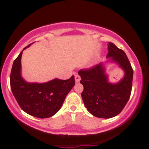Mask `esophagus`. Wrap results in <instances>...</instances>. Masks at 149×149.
I'll return each instance as SVG.
<instances>
[{"instance_id": "1", "label": "esophagus", "mask_w": 149, "mask_h": 149, "mask_svg": "<svg viewBox=\"0 0 149 149\" xmlns=\"http://www.w3.org/2000/svg\"><path fill=\"white\" fill-rule=\"evenodd\" d=\"M75 80H76V83H79L80 80V77L79 75L76 74V76H75Z\"/></svg>"}]
</instances>
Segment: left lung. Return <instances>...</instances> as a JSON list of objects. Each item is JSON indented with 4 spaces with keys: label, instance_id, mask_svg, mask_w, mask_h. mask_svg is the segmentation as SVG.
<instances>
[{
    "label": "left lung",
    "instance_id": "obj_1",
    "mask_svg": "<svg viewBox=\"0 0 149 149\" xmlns=\"http://www.w3.org/2000/svg\"><path fill=\"white\" fill-rule=\"evenodd\" d=\"M108 52V61L115 63L124 71L118 82L109 81L104 63L78 71L84 88L81 97L85 107L92 115L102 118H111L122 111L130 97L133 78L132 68L124 51L109 42Z\"/></svg>",
    "mask_w": 149,
    "mask_h": 149
}]
</instances>
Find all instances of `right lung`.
I'll return each mask as SVG.
<instances>
[{
	"label": "right lung",
	"instance_id": "1",
	"mask_svg": "<svg viewBox=\"0 0 149 149\" xmlns=\"http://www.w3.org/2000/svg\"><path fill=\"white\" fill-rule=\"evenodd\" d=\"M22 52L14 61L10 74V87L17 102L29 115L45 118L59 111L68 93L75 85L74 76L68 80L54 78L46 83H29L22 76Z\"/></svg>",
	"mask_w": 149,
	"mask_h": 149
}]
</instances>
